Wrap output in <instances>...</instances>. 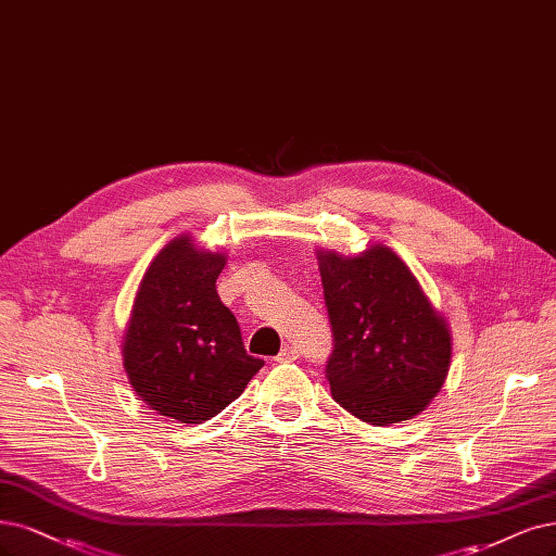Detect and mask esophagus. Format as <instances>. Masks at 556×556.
I'll return each mask as SVG.
<instances>
[{"label": "esophagus", "instance_id": "1", "mask_svg": "<svg viewBox=\"0 0 556 556\" xmlns=\"http://www.w3.org/2000/svg\"><path fill=\"white\" fill-rule=\"evenodd\" d=\"M299 358V350L296 348H290V344H287V348H282L280 350V354L274 358L276 363H292V361H296Z\"/></svg>", "mask_w": 556, "mask_h": 556}]
</instances>
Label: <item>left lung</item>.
<instances>
[{
	"instance_id": "obj_1",
	"label": "left lung",
	"mask_w": 556,
	"mask_h": 556,
	"mask_svg": "<svg viewBox=\"0 0 556 556\" xmlns=\"http://www.w3.org/2000/svg\"><path fill=\"white\" fill-rule=\"evenodd\" d=\"M333 352L327 379L340 407L370 426L424 412L451 366V331L391 248L356 257L319 251Z\"/></svg>"
}]
</instances>
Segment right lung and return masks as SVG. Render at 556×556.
Masks as SVG:
<instances>
[{"label":"right lung","mask_w":556,"mask_h":556,"mask_svg":"<svg viewBox=\"0 0 556 556\" xmlns=\"http://www.w3.org/2000/svg\"><path fill=\"white\" fill-rule=\"evenodd\" d=\"M223 253L188 235L172 239L149 264L124 336L132 391L161 416L204 424L235 402L264 366L245 354L239 321L220 301Z\"/></svg>","instance_id":"add662e5"}]
</instances>
